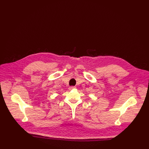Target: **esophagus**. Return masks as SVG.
<instances>
[{
    "label": "esophagus",
    "mask_w": 149,
    "mask_h": 149,
    "mask_svg": "<svg viewBox=\"0 0 149 149\" xmlns=\"http://www.w3.org/2000/svg\"><path fill=\"white\" fill-rule=\"evenodd\" d=\"M76 87L75 86H70L69 87V89L70 91L71 89H74V88H75Z\"/></svg>",
    "instance_id": "esophagus-1"
}]
</instances>
